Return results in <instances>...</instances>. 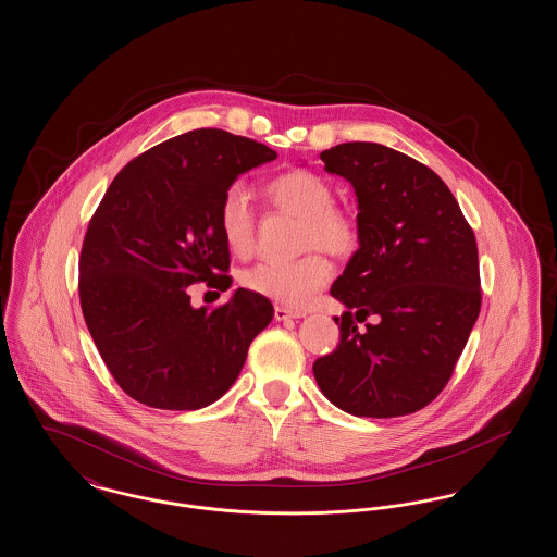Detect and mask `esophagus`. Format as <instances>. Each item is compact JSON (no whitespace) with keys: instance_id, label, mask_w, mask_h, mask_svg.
I'll return each instance as SVG.
<instances>
[{"instance_id":"1","label":"esophagus","mask_w":557,"mask_h":557,"mask_svg":"<svg viewBox=\"0 0 557 557\" xmlns=\"http://www.w3.org/2000/svg\"><path fill=\"white\" fill-rule=\"evenodd\" d=\"M275 319L277 321H286V319H298L302 318V313H294L290 309H286V307H275Z\"/></svg>"}]
</instances>
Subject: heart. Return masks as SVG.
Wrapping results in <instances>:
<instances>
[{"label":"heart","instance_id":"b5f03b06","mask_svg":"<svg viewBox=\"0 0 557 557\" xmlns=\"http://www.w3.org/2000/svg\"><path fill=\"white\" fill-rule=\"evenodd\" d=\"M271 205L280 211L302 219L300 248L325 250L334 257H348L359 246V225L355 216L334 207L330 184L311 171H290L267 186ZM219 227L227 248L248 257L255 250V211L250 196L242 184L227 187L219 205ZM332 277L330 261L309 252L292 263L263 261L242 275V284L255 294L290 309L311 302Z\"/></svg>","mask_w":557,"mask_h":557}]
</instances>
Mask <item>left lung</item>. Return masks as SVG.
I'll list each match as a JSON object with an SVG mask.
<instances>
[{
    "mask_svg": "<svg viewBox=\"0 0 557 557\" xmlns=\"http://www.w3.org/2000/svg\"><path fill=\"white\" fill-rule=\"evenodd\" d=\"M325 171L357 196L359 248L330 294L346 307L341 345L313 373L357 418L420 411L447 386L480 313L476 238L445 182L371 141L323 150ZM373 314L361 333L356 321Z\"/></svg>",
    "mask_w": 557,
    "mask_h": 557,
    "instance_id": "8db88e82",
    "label": "left lung"
}]
</instances>
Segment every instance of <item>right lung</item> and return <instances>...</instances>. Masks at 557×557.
I'll list each match as a JSON object with an SVG mask.
<instances>
[{"label": "right lung", "mask_w": 557, "mask_h": 557, "mask_svg": "<svg viewBox=\"0 0 557 557\" xmlns=\"http://www.w3.org/2000/svg\"><path fill=\"white\" fill-rule=\"evenodd\" d=\"M275 159L255 139L194 129L112 180L81 248V309L112 377L135 400L171 411L211 405L273 319L261 294L238 288L207 311L191 307L187 286H232L221 198L238 175Z\"/></svg>", "instance_id": "add662e5"}]
</instances>
